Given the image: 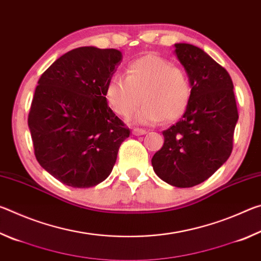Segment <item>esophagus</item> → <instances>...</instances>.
<instances>
[{
	"label": "esophagus",
	"instance_id": "obj_1",
	"mask_svg": "<svg viewBox=\"0 0 261 261\" xmlns=\"http://www.w3.org/2000/svg\"><path fill=\"white\" fill-rule=\"evenodd\" d=\"M132 134L135 136H143L145 134H147V131L145 129H139V127H135L134 130H132Z\"/></svg>",
	"mask_w": 261,
	"mask_h": 261
}]
</instances>
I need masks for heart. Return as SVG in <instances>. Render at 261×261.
<instances>
[{
	"label": "heart",
	"mask_w": 261,
	"mask_h": 261,
	"mask_svg": "<svg viewBox=\"0 0 261 261\" xmlns=\"http://www.w3.org/2000/svg\"><path fill=\"white\" fill-rule=\"evenodd\" d=\"M105 96L115 113L127 117L140 103L134 120L141 124H154L165 118L174 122L187 112L192 86L187 71L169 60L148 54L132 61L126 78L115 74L105 86Z\"/></svg>",
	"instance_id": "obj_1"
}]
</instances>
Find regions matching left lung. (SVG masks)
I'll return each instance as SVG.
<instances>
[{
	"instance_id": "obj_1",
	"label": "left lung",
	"mask_w": 261,
	"mask_h": 261,
	"mask_svg": "<svg viewBox=\"0 0 261 261\" xmlns=\"http://www.w3.org/2000/svg\"><path fill=\"white\" fill-rule=\"evenodd\" d=\"M175 48L192 96L182 120L162 132L165 143L152 166L166 183L191 188L210 178L230 156L238 112L227 70L196 46L176 43Z\"/></svg>"
}]
</instances>
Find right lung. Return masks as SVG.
Returning a JSON list of instances; mask_svg holds the SVG:
<instances>
[{"mask_svg":"<svg viewBox=\"0 0 261 261\" xmlns=\"http://www.w3.org/2000/svg\"><path fill=\"white\" fill-rule=\"evenodd\" d=\"M121 61L117 49L79 47L39 79L28 123L35 158L61 183L84 189L102 182L130 136L105 96Z\"/></svg>","mask_w":261,"mask_h":261,"instance_id":"1","label":"right lung"}]
</instances>
